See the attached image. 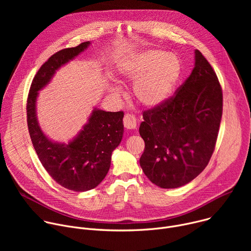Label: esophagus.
Wrapping results in <instances>:
<instances>
[{
  "mask_svg": "<svg viewBox=\"0 0 251 251\" xmlns=\"http://www.w3.org/2000/svg\"><path fill=\"white\" fill-rule=\"evenodd\" d=\"M123 124L125 126V128L127 129H135L136 125H137V121L136 118L133 114H125L124 118H123Z\"/></svg>",
  "mask_w": 251,
  "mask_h": 251,
  "instance_id": "1",
  "label": "esophagus"
}]
</instances>
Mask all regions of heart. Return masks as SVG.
<instances>
[{"mask_svg":"<svg viewBox=\"0 0 251 251\" xmlns=\"http://www.w3.org/2000/svg\"><path fill=\"white\" fill-rule=\"evenodd\" d=\"M181 62L172 53L149 50L124 62L120 74L127 81H136L134 95L143 105L153 107L164 102L172 93L181 75ZM119 94L118 87L113 88Z\"/></svg>","mask_w":251,"mask_h":251,"instance_id":"heart-1","label":"heart"}]
</instances>
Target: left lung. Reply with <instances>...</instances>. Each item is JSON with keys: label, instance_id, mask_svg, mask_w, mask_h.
I'll use <instances>...</instances> for the list:
<instances>
[{"label": "left lung", "instance_id": "obj_1", "mask_svg": "<svg viewBox=\"0 0 251 251\" xmlns=\"http://www.w3.org/2000/svg\"><path fill=\"white\" fill-rule=\"evenodd\" d=\"M223 116V89L217 74L196 50L191 75L175 94L143 112L139 132L145 142L141 168L163 189L182 187L207 166Z\"/></svg>", "mask_w": 251, "mask_h": 251}]
</instances>
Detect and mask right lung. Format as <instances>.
I'll return each instance as SVG.
<instances>
[{
	"mask_svg": "<svg viewBox=\"0 0 251 251\" xmlns=\"http://www.w3.org/2000/svg\"><path fill=\"white\" fill-rule=\"evenodd\" d=\"M88 46L85 42L52 54L35 74L26 99V122L35 153L58 185L75 192L94 189L108 173L111 154L122 140L124 112L95 109L80 134L64 146L52 143L42 132L35 116V99L55 70Z\"/></svg>",
	"mask_w": 251,
	"mask_h": 251,
	"instance_id": "add662e5",
	"label": "right lung"
}]
</instances>
